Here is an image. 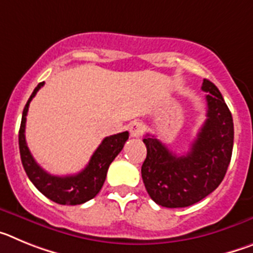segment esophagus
Listing matches in <instances>:
<instances>
[{
    "instance_id": "esophagus-1",
    "label": "esophagus",
    "mask_w": 253,
    "mask_h": 253,
    "mask_svg": "<svg viewBox=\"0 0 253 253\" xmlns=\"http://www.w3.org/2000/svg\"><path fill=\"white\" fill-rule=\"evenodd\" d=\"M143 131H144V126H143L142 123L133 122L130 125H129V133H130V137L139 138L143 134Z\"/></svg>"
}]
</instances>
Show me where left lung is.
Segmentation results:
<instances>
[{
  "instance_id": "8db88e82",
  "label": "left lung",
  "mask_w": 253,
  "mask_h": 253,
  "mask_svg": "<svg viewBox=\"0 0 253 253\" xmlns=\"http://www.w3.org/2000/svg\"><path fill=\"white\" fill-rule=\"evenodd\" d=\"M202 90L207 92V120L186 154L176 156L149 134L143 139L147 147L143 182L161 207L185 208L200 202L220 185L231 162L234 138L231 111L213 82L204 80Z\"/></svg>"
}]
</instances>
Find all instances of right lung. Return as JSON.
Listing matches in <instances>:
<instances>
[{
	"mask_svg": "<svg viewBox=\"0 0 253 253\" xmlns=\"http://www.w3.org/2000/svg\"><path fill=\"white\" fill-rule=\"evenodd\" d=\"M44 82H40L26 102L22 111L21 125L19 130V147L21 162L26 175L35 185L40 193L50 199L51 202L62 205H77L84 204L92 198H95L101 190L106 178L107 169L110 163L120 153L125 142L128 140L129 133L123 131L106 137L101 142L95 153L92 154L90 162L76 175L54 176L44 171L31 156L25 139V124L28 115L29 105Z\"/></svg>",
	"mask_w": 253,
	"mask_h": 253,
	"instance_id": "right-lung-1",
	"label": "right lung"
}]
</instances>
